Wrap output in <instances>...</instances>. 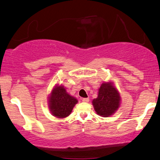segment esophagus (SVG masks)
<instances>
[{
    "label": "esophagus",
    "mask_w": 160,
    "mask_h": 160,
    "mask_svg": "<svg viewBox=\"0 0 160 160\" xmlns=\"http://www.w3.org/2000/svg\"><path fill=\"white\" fill-rule=\"evenodd\" d=\"M82 102H89V99H88V98H83Z\"/></svg>",
    "instance_id": "esophagus-1"
}]
</instances>
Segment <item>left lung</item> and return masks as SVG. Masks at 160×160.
<instances>
[{"mask_svg":"<svg viewBox=\"0 0 160 160\" xmlns=\"http://www.w3.org/2000/svg\"><path fill=\"white\" fill-rule=\"evenodd\" d=\"M120 97L118 91L111 83H102L99 89L97 99L93 100L96 112L100 116H111L119 107Z\"/></svg>","mask_w":160,"mask_h":160,"instance_id":"left-lung-1","label":"left lung"}]
</instances>
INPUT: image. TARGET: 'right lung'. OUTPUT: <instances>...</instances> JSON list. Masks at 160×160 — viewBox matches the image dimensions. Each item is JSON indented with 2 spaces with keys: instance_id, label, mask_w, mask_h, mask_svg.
I'll list each match as a JSON object with an SVG mask.
<instances>
[{
  "instance_id": "add662e5",
  "label": "right lung",
  "mask_w": 160,
  "mask_h": 160,
  "mask_svg": "<svg viewBox=\"0 0 160 160\" xmlns=\"http://www.w3.org/2000/svg\"><path fill=\"white\" fill-rule=\"evenodd\" d=\"M77 102V99L68 94L63 87L58 86L51 92L49 98V108L53 116L65 118L71 114Z\"/></svg>"
}]
</instances>
